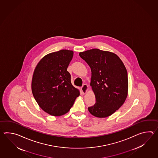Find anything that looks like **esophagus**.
<instances>
[{
    "label": "esophagus",
    "instance_id": "34e87169",
    "mask_svg": "<svg viewBox=\"0 0 158 158\" xmlns=\"http://www.w3.org/2000/svg\"><path fill=\"white\" fill-rule=\"evenodd\" d=\"M88 89H89V87L86 84H84V85L81 87V90L82 91L83 94H86L88 91Z\"/></svg>",
    "mask_w": 158,
    "mask_h": 158
}]
</instances>
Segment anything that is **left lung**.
Masks as SVG:
<instances>
[{
	"instance_id": "1",
	"label": "left lung",
	"mask_w": 158,
	"mask_h": 158,
	"mask_svg": "<svg viewBox=\"0 0 158 158\" xmlns=\"http://www.w3.org/2000/svg\"><path fill=\"white\" fill-rule=\"evenodd\" d=\"M79 55L90 67V85L96 103L88 108L99 118L108 117L124 104L128 93V73L116 54L97 48L81 52Z\"/></svg>"
}]
</instances>
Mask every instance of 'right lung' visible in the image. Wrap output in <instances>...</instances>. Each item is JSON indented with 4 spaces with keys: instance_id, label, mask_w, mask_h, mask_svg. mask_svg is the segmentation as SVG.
I'll return each instance as SVG.
<instances>
[{
    "instance_id": "right-lung-1",
    "label": "right lung",
    "mask_w": 158,
    "mask_h": 158,
    "mask_svg": "<svg viewBox=\"0 0 158 158\" xmlns=\"http://www.w3.org/2000/svg\"><path fill=\"white\" fill-rule=\"evenodd\" d=\"M73 56L68 50L51 52L42 57L34 71L31 91L39 106L54 116L67 114L80 95V90L71 84L67 71Z\"/></svg>"
}]
</instances>
